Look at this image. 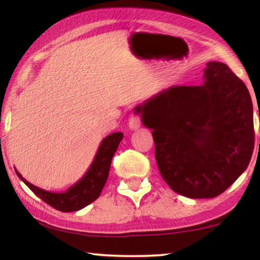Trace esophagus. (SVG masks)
Returning a JSON list of instances; mask_svg holds the SVG:
<instances>
[{"label": "esophagus", "mask_w": 260, "mask_h": 260, "mask_svg": "<svg viewBox=\"0 0 260 260\" xmlns=\"http://www.w3.org/2000/svg\"><path fill=\"white\" fill-rule=\"evenodd\" d=\"M141 126V118L140 116H131L129 119V127L131 130H136Z\"/></svg>", "instance_id": "esophagus-1"}]
</instances>
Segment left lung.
I'll return each instance as SVG.
<instances>
[{
    "label": "left lung",
    "mask_w": 260,
    "mask_h": 260,
    "mask_svg": "<svg viewBox=\"0 0 260 260\" xmlns=\"http://www.w3.org/2000/svg\"><path fill=\"white\" fill-rule=\"evenodd\" d=\"M200 86H173L136 108L152 129L163 180L177 194L215 198L247 168L254 148L250 92L225 63L209 61Z\"/></svg>",
    "instance_id": "obj_1"
}]
</instances>
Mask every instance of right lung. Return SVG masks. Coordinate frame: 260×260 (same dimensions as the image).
<instances>
[{"label": "right lung", "mask_w": 260, "mask_h": 260, "mask_svg": "<svg viewBox=\"0 0 260 260\" xmlns=\"http://www.w3.org/2000/svg\"><path fill=\"white\" fill-rule=\"evenodd\" d=\"M122 138V133H115L105 137L99 145L97 154H95V157L87 173L85 174L83 179L78 181L76 184H73L63 193H52V191L38 188L28 182L26 179H23L17 170L15 172L17 176L26 183V186H28L35 195H38L42 201L52 206L53 208L66 213L79 211L90 205L91 202L97 200L101 195L106 180H108L112 157Z\"/></svg>", "instance_id": "add662e5"}]
</instances>
